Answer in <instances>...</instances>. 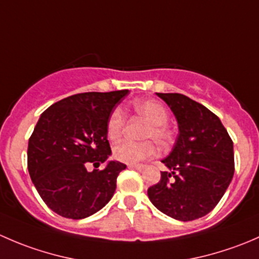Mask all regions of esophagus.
<instances>
[{"label":"esophagus","mask_w":259,"mask_h":259,"mask_svg":"<svg viewBox=\"0 0 259 259\" xmlns=\"http://www.w3.org/2000/svg\"><path fill=\"white\" fill-rule=\"evenodd\" d=\"M127 168L137 169V170H143V169H144V165H142V164H129Z\"/></svg>","instance_id":"obj_1"}]
</instances>
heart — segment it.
<instances>
[{
    "mask_svg": "<svg viewBox=\"0 0 259 259\" xmlns=\"http://www.w3.org/2000/svg\"><path fill=\"white\" fill-rule=\"evenodd\" d=\"M134 110L149 122L144 132V138H151L158 145H166L171 140V132L166 126L169 115L163 104L154 100L137 101L133 105ZM124 125V115L120 109H115L109 115L106 121V135L110 140L120 138ZM155 153V146L150 140L143 142L117 143L113 148V155L116 160L126 164H138L150 158Z\"/></svg>",
    "mask_w": 259,
    "mask_h": 259,
    "instance_id": "heart-1",
    "label": "heart"
}]
</instances>
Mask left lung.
I'll return each instance as SVG.
<instances>
[{"instance_id": "1", "label": "left lung", "mask_w": 259, "mask_h": 259, "mask_svg": "<svg viewBox=\"0 0 259 259\" xmlns=\"http://www.w3.org/2000/svg\"><path fill=\"white\" fill-rule=\"evenodd\" d=\"M156 95L178 122L179 134L161 163L158 184L148 197L161 213L188 222L204 217L218 204L234 174L233 142L215 114L182 94Z\"/></svg>"}]
</instances>
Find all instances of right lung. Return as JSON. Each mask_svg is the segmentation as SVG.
Here are the masks:
<instances>
[{
    "label": "right lung",
    "instance_id": "obj_1",
    "mask_svg": "<svg viewBox=\"0 0 259 259\" xmlns=\"http://www.w3.org/2000/svg\"><path fill=\"white\" fill-rule=\"evenodd\" d=\"M129 90L83 93L57 101L41 114L28 140L27 168L48 207L59 215L82 219L113 198L126 165L111 155L106 121ZM107 164L88 172L89 163Z\"/></svg>",
    "mask_w": 259,
    "mask_h": 259
}]
</instances>
